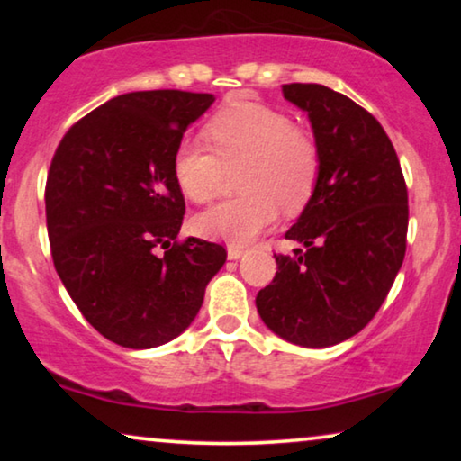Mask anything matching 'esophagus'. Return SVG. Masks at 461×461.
Returning <instances> with one entry per match:
<instances>
[{
	"instance_id": "1",
	"label": "esophagus",
	"mask_w": 461,
	"mask_h": 461,
	"mask_svg": "<svg viewBox=\"0 0 461 461\" xmlns=\"http://www.w3.org/2000/svg\"><path fill=\"white\" fill-rule=\"evenodd\" d=\"M245 254L243 248H239V245H229V258L230 260H239Z\"/></svg>"
}]
</instances>
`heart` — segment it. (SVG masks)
Listing matches in <instances>:
<instances>
[{
  "label": "heart",
  "mask_w": 461,
  "mask_h": 461,
  "mask_svg": "<svg viewBox=\"0 0 461 461\" xmlns=\"http://www.w3.org/2000/svg\"><path fill=\"white\" fill-rule=\"evenodd\" d=\"M210 150L182 140L174 153V178L194 203H207L222 188L226 169H239V197L194 218V230L230 245L248 243L279 216L311 201L321 174L317 142L279 109L260 103L226 106L205 125Z\"/></svg>",
  "instance_id": "heart-1"
}]
</instances>
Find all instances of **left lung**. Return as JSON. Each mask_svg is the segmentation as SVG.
<instances>
[{
  "mask_svg": "<svg viewBox=\"0 0 461 461\" xmlns=\"http://www.w3.org/2000/svg\"><path fill=\"white\" fill-rule=\"evenodd\" d=\"M283 96L308 113L321 174L285 232L304 248L275 254L256 308L276 336L325 348L361 331L386 300L407 249V185L388 134L355 100L319 84H287Z\"/></svg>",
  "mask_w": 461,
  "mask_h": 461,
  "instance_id": "obj_1",
  "label": "left lung"
}]
</instances>
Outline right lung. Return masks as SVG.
Returning <instances> with one entry per match:
<instances>
[{"instance_id":"obj_1","label":"right lung","mask_w":461,"mask_h":461,"mask_svg":"<svg viewBox=\"0 0 461 461\" xmlns=\"http://www.w3.org/2000/svg\"><path fill=\"white\" fill-rule=\"evenodd\" d=\"M212 103L182 90L122 94L73 123L50 163L54 268L87 323L123 348L180 336L226 262L222 245L178 239L174 153Z\"/></svg>"}]
</instances>
